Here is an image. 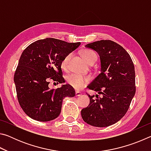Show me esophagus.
<instances>
[{
	"label": "esophagus",
	"instance_id": "34e87169",
	"mask_svg": "<svg viewBox=\"0 0 151 151\" xmlns=\"http://www.w3.org/2000/svg\"><path fill=\"white\" fill-rule=\"evenodd\" d=\"M75 95H76V96H80L82 95V93H80V92H78V91H76L75 92Z\"/></svg>",
	"mask_w": 151,
	"mask_h": 151
}]
</instances>
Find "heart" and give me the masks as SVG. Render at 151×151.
I'll return each mask as SVG.
<instances>
[{
	"label": "heart",
	"mask_w": 151,
	"mask_h": 151,
	"mask_svg": "<svg viewBox=\"0 0 151 151\" xmlns=\"http://www.w3.org/2000/svg\"><path fill=\"white\" fill-rule=\"evenodd\" d=\"M81 55L88 64L94 63L97 60L96 52L90 49L83 50L81 52ZM72 57L73 53H68L63 58L60 66L64 70L67 71L69 68V62ZM89 81H90V78L88 76H84L81 75H77V74H71L66 77L67 83L76 90H81V88L85 87Z\"/></svg>",
	"instance_id": "obj_1"
}]
</instances>
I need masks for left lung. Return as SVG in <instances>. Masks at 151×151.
<instances>
[{"label": "left lung", "instance_id": "8db88e82", "mask_svg": "<svg viewBox=\"0 0 151 151\" xmlns=\"http://www.w3.org/2000/svg\"><path fill=\"white\" fill-rule=\"evenodd\" d=\"M85 47L100 56L101 73L87 87L102 96L96 94L94 99V95L87 94L90 103L82 109V118L94 127L111 126L124 116L134 96V64L127 50L112 40H99Z\"/></svg>", "mask_w": 151, "mask_h": 151}]
</instances>
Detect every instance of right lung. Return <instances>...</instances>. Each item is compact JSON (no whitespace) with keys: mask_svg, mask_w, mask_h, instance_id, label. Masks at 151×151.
I'll return each mask as SVG.
<instances>
[{"mask_svg":"<svg viewBox=\"0 0 151 151\" xmlns=\"http://www.w3.org/2000/svg\"><path fill=\"white\" fill-rule=\"evenodd\" d=\"M81 42H67L47 38L37 40L22 52L14 75L17 99L23 111L30 118L47 122L59 116L63 100L75 96L69 85L50 89V80L65 83L60 63Z\"/></svg>","mask_w":151,"mask_h":151,"instance_id":"right-lung-1","label":"right lung"}]
</instances>
